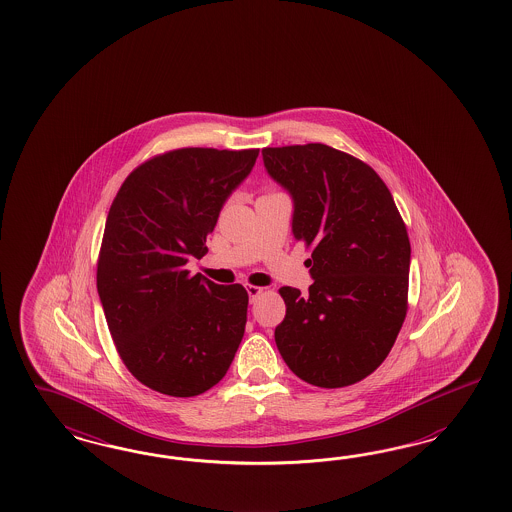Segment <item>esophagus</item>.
Masks as SVG:
<instances>
[{
	"instance_id": "1",
	"label": "esophagus",
	"mask_w": 512,
	"mask_h": 512,
	"mask_svg": "<svg viewBox=\"0 0 512 512\" xmlns=\"http://www.w3.org/2000/svg\"><path fill=\"white\" fill-rule=\"evenodd\" d=\"M246 291H248L249 300H251V302H253L257 296L263 295V287H257V285H248Z\"/></svg>"
}]
</instances>
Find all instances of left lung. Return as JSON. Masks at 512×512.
Instances as JSON below:
<instances>
[{
	"label": "left lung",
	"instance_id": "1",
	"mask_svg": "<svg viewBox=\"0 0 512 512\" xmlns=\"http://www.w3.org/2000/svg\"><path fill=\"white\" fill-rule=\"evenodd\" d=\"M293 199V236L311 248L308 295L281 287L279 355L302 381L349 387L387 358L407 311L411 244L379 174L326 144L264 148Z\"/></svg>",
	"mask_w": 512,
	"mask_h": 512
}]
</instances>
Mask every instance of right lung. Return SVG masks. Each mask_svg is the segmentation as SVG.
Instances as JSON below:
<instances>
[{"label":"right lung","instance_id":"1","mask_svg":"<svg viewBox=\"0 0 512 512\" xmlns=\"http://www.w3.org/2000/svg\"><path fill=\"white\" fill-rule=\"evenodd\" d=\"M257 155L214 148L155 155L112 201L97 293L127 370L161 394L189 398L217 385L244 338L246 289L191 276L186 264L206 255V236Z\"/></svg>","mask_w":512,"mask_h":512}]
</instances>
